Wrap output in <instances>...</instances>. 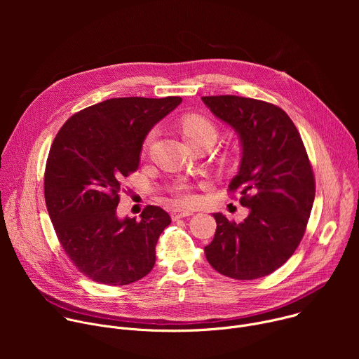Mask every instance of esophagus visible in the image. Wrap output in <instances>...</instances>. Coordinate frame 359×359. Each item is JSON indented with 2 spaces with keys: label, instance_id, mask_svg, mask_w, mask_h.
I'll return each instance as SVG.
<instances>
[{
  "label": "esophagus",
  "instance_id": "obj_1",
  "mask_svg": "<svg viewBox=\"0 0 359 359\" xmlns=\"http://www.w3.org/2000/svg\"><path fill=\"white\" fill-rule=\"evenodd\" d=\"M193 212L190 210H182V209H173L172 210V219L173 220H179V219H183V217H187V216H191Z\"/></svg>",
  "mask_w": 359,
  "mask_h": 359
}]
</instances>
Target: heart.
Segmentation results:
<instances>
[{"label": "heart", "instance_id": "b5f03b06", "mask_svg": "<svg viewBox=\"0 0 359 359\" xmlns=\"http://www.w3.org/2000/svg\"><path fill=\"white\" fill-rule=\"evenodd\" d=\"M182 129H183V136L191 144L200 143V142H204V140L216 142V139H217L216 125L212 121H209L208 118L200 116V115L186 116L182 122ZM155 135H156V130H151L147 135V137L144 140V147H149V144L151 143ZM176 191H177L176 201H177L179 206H183V208L184 206H193V204L197 201V196L186 184H179Z\"/></svg>", "mask_w": 359, "mask_h": 359}]
</instances>
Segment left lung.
<instances>
[{"mask_svg":"<svg viewBox=\"0 0 359 359\" xmlns=\"http://www.w3.org/2000/svg\"><path fill=\"white\" fill-rule=\"evenodd\" d=\"M210 112L238 136L241 159L230 190L250 210L241 223L215 213L210 266L236 280H255L281 267L298 247L316 197V180L290 116L269 102L236 95L203 96Z\"/></svg>","mask_w":359,"mask_h":359,"instance_id":"obj_1","label":"left lung"}]
</instances>
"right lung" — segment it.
Instances as JSON below:
<instances>
[{
	"instance_id": "1",
	"label": "right lung",
	"mask_w": 359,
	"mask_h": 359,
	"mask_svg": "<svg viewBox=\"0 0 359 359\" xmlns=\"http://www.w3.org/2000/svg\"><path fill=\"white\" fill-rule=\"evenodd\" d=\"M180 104L179 96L108 99L69 118L50 146L46 209L68 257L96 283L126 285L155 266V247L170 216L147 206L136 220L119 217L116 208L147 133Z\"/></svg>"
}]
</instances>
